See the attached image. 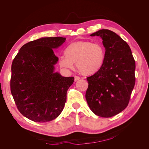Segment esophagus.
<instances>
[{
	"mask_svg": "<svg viewBox=\"0 0 149 149\" xmlns=\"http://www.w3.org/2000/svg\"><path fill=\"white\" fill-rule=\"evenodd\" d=\"M79 79H80V77H79V76H74V81H77L79 80Z\"/></svg>",
	"mask_w": 149,
	"mask_h": 149,
	"instance_id": "34e87169",
	"label": "esophagus"
}]
</instances>
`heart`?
<instances>
[{
  "label": "heart",
  "instance_id": "b5f03b06",
  "mask_svg": "<svg viewBox=\"0 0 149 149\" xmlns=\"http://www.w3.org/2000/svg\"><path fill=\"white\" fill-rule=\"evenodd\" d=\"M65 56L61 57L60 65L72 69L76 62V68L84 75L96 73L102 67L106 58V49L100 43L91 41L76 42L68 47Z\"/></svg>",
  "mask_w": 149,
  "mask_h": 149
}]
</instances>
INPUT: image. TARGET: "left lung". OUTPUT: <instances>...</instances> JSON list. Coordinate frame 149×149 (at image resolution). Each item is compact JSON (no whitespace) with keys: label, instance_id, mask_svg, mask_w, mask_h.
Instances as JSON below:
<instances>
[{"label":"left lung","instance_id":"left-lung-1","mask_svg":"<svg viewBox=\"0 0 149 149\" xmlns=\"http://www.w3.org/2000/svg\"><path fill=\"white\" fill-rule=\"evenodd\" d=\"M90 36L101 38L106 58L101 68L87 78L86 100L96 115L111 118L128 105L136 82V63L129 45L114 31L102 29Z\"/></svg>","mask_w":149,"mask_h":149}]
</instances>
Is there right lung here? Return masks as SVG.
Returning a JSON list of instances; mask_svg holds the SVG:
<instances>
[{
    "instance_id": "right-lung-1",
    "label": "right lung",
    "mask_w": 149,
    "mask_h": 149,
    "mask_svg": "<svg viewBox=\"0 0 149 149\" xmlns=\"http://www.w3.org/2000/svg\"><path fill=\"white\" fill-rule=\"evenodd\" d=\"M66 38L43 37L25 44L13 60L10 91L17 109L29 119L46 123L63 109L74 77L55 72L58 58L53 49Z\"/></svg>"
}]
</instances>
